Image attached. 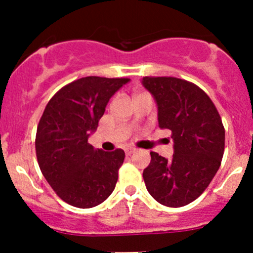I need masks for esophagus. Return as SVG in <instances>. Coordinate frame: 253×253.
<instances>
[{
  "instance_id": "esophagus-1",
  "label": "esophagus",
  "mask_w": 253,
  "mask_h": 253,
  "mask_svg": "<svg viewBox=\"0 0 253 253\" xmlns=\"http://www.w3.org/2000/svg\"><path fill=\"white\" fill-rule=\"evenodd\" d=\"M135 151V149H133V148H127L126 149V154L127 155H131V154H133Z\"/></svg>"
}]
</instances>
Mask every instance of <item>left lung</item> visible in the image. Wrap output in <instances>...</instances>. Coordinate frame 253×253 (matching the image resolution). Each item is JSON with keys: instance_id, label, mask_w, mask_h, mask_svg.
Instances as JSON below:
<instances>
[{"instance_id": "1", "label": "left lung", "mask_w": 253, "mask_h": 253, "mask_svg": "<svg viewBox=\"0 0 253 253\" xmlns=\"http://www.w3.org/2000/svg\"><path fill=\"white\" fill-rule=\"evenodd\" d=\"M158 106L161 129H169L173 155L151 151L143 171L145 187L158 203L182 207L204 193L224 153V127L216 106L196 84L175 78H143Z\"/></svg>"}]
</instances>
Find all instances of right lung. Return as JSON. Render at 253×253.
I'll list each match as a JSON object with an SVG mask.
<instances>
[{
  "instance_id": "1",
  "label": "right lung",
  "mask_w": 253,
  "mask_h": 253,
  "mask_svg": "<svg viewBox=\"0 0 253 253\" xmlns=\"http://www.w3.org/2000/svg\"><path fill=\"white\" fill-rule=\"evenodd\" d=\"M129 79L82 78L52 97L39 122L36 156L53 190L71 206L89 209L115 189L125 151L88 144L110 98Z\"/></svg>"
}]
</instances>
